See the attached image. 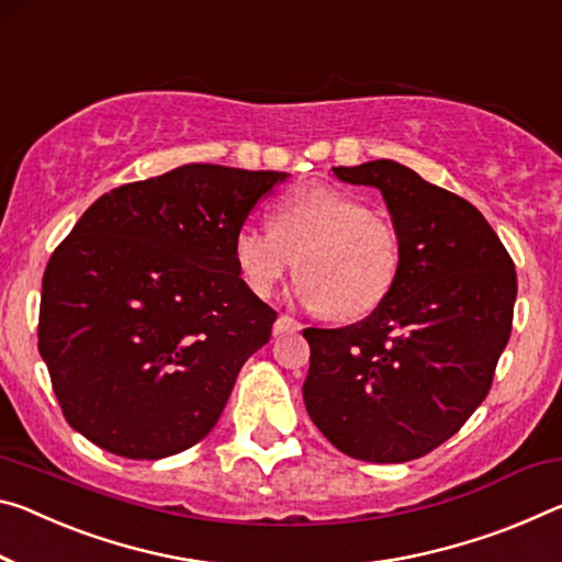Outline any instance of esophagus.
Listing matches in <instances>:
<instances>
[{
  "label": "esophagus",
  "mask_w": 562,
  "mask_h": 562,
  "mask_svg": "<svg viewBox=\"0 0 562 562\" xmlns=\"http://www.w3.org/2000/svg\"><path fill=\"white\" fill-rule=\"evenodd\" d=\"M302 325L297 323L295 317H290V315H280L278 319H274V327H272V333L274 335H288V333H297Z\"/></svg>",
  "instance_id": "34e87169"
}]
</instances>
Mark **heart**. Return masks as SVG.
I'll use <instances>...</instances> for the list:
<instances>
[{"label": "heart", "instance_id": "1", "mask_svg": "<svg viewBox=\"0 0 562 562\" xmlns=\"http://www.w3.org/2000/svg\"><path fill=\"white\" fill-rule=\"evenodd\" d=\"M233 249L252 295L270 297L297 260L295 297L337 319L372 313L400 272L395 227L329 184L292 192L274 207L272 227L245 225Z\"/></svg>", "mask_w": 562, "mask_h": 562}]
</instances>
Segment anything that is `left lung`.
<instances>
[{
  "label": "left lung",
  "instance_id": "obj_1",
  "mask_svg": "<svg viewBox=\"0 0 562 562\" xmlns=\"http://www.w3.org/2000/svg\"><path fill=\"white\" fill-rule=\"evenodd\" d=\"M378 187L400 239L390 295L347 327H305L307 415L345 456L407 462L452 438L483 403L513 327L515 265L470 204L413 169L333 167Z\"/></svg>",
  "mask_w": 562,
  "mask_h": 562
}]
</instances>
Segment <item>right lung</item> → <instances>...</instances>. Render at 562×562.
Masks as SVG:
<instances>
[{"label": "right lung", "instance_id": "right-lung-1", "mask_svg": "<svg viewBox=\"0 0 562 562\" xmlns=\"http://www.w3.org/2000/svg\"><path fill=\"white\" fill-rule=\"evenodd\" d=\"M288 172L182 165L102 194L44 270L40 355L67 423L159 460L217 425L278 313L237 272L235 235Z\"/></svg>", "mask_w": 562, "mask_h": 562}]
</instances>
